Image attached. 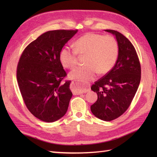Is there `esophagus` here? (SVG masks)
<instances>
[{
	"instance_id": "obj_1",
	"label": "esophagus",
	"mask_w": 157,
	"mask_h": 157,
	"mask_svg": "<svg viewBox=\"0 0 157 157\" xmlns=\"http://www.w3.org/2000/svg\"><path fill=\"white\" fill-rule=\"evenodd\" d=\"M75 82H72L71 83V85H70V87H71V90L73 92V94L74 95H78V94H83V93H86L87 92L90 90V88H85L84 90H78V89H75Z\"/></svg>"
}]
</instances>
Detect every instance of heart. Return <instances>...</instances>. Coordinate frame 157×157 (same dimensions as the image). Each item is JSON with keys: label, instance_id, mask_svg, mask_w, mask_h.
<instances>
[{"label": "heart", "instance_id": "heart-1", "mask_svg": "<svg viewBox=\"0 0 157 157\" xmlns=\"http://www.w3.org/2000/svg\"><path fill=\"white\" fill-rule=\"evenodd\" d=\"M78 55L86 56L85 67H77L69 73V78L78 84V90H84L90 82L96 78L97 73H109L117 60L119 44L112 36L88 33L75 42V49L65 46L60 52L59 59L67 69L74 68Z\"/></svg>", "mask_w": 157, "mask_h": 157}]
</instances>
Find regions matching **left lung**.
Listing matches in <instances>:
<instances>
[{
  "label": "left lung",
  "mask_w": 157,
  "mask_h": 157,
  "mask_svg": "<svg viewBox=\"0 0 157 157\" xmlns=\"http://www.w3.org/2000/svg\"><path fill=\"white\" fill-rule=\"evenodd\" d=\"M105 31L115 36L119 55L111 71L92 86L98 99L90 109L96 117L110 121L129 108L140 82L141 67L134 46L125 36L112 29Z\"/></svg>",
  "instance_id": "1"
}]
</instances>
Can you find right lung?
Instances as JSON below:
<instances>
[{"mask_svg": "<svg viewBox=\"0 0 157 157\" xmlns=\"http://www.w3.org/2000/svg\"><path fill=\"white\" fill-rule=\"evenodd\" d=\"M77 32H46L28 44L20 56L17 68L20 92L29 111L41 121H56L67 111L72 97L71 81L62 82L67 73L59 55Z\"/></svg>", "mask_w": 157, "mask_h": 157, "instance_id": "1", "label": "right lung"}]
</instances>
